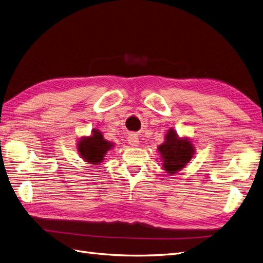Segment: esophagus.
<instances>
[{
    "label": "esophagus",
    "mask_w": 263,
    "mask_h": 263,
    "mask_svg": "<svg viewBox=\"0 0 263 263\" xmlns=\"http://www.w3.org/2000/svg\"><path fill=\"white\" fill-rule=\"evenodd\" d=\"M128 144L133 147H137L139 145V139L136 135H129L128 136Z\"/></svg>",
    "instance_id": "esophagus-1"
}]
</instances>
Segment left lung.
Instances as JSON below:
<instances>
[{"label":"left lung","mask_w":263,"mask_h":263,"mask_svg":"<svg viewBox=\"0 0 263 263\" xmlns=\"http://www.w3.org/2000/svg\"><path fill=\"white\" fill-rule=\"evenodd\" d=\"M157 149L161 156L162 168L170 176L184 168L195 155L193 142L187 137H180L173 128L166 132L164 142Z\"/></svg>","instance_id":"left-lung-1"}]
</instances>
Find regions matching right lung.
<instances>
[{"instance_id":"add662e5","label":"right lung","mask_w":263,"mask_h":263,"mask_svg":"<svg viewBox=\"0 0 263 263\" xmlns=\"http://www.w3.org/2000/svg\"><path fill=\"white\" fill-rule=\"evenodd\" d=\"M112 148H114V142L104 139L99 129H93L89 137H82L77 146L79 155L90 164H100L104 161L107 151Z\"/></svg>"}]
</instances>
